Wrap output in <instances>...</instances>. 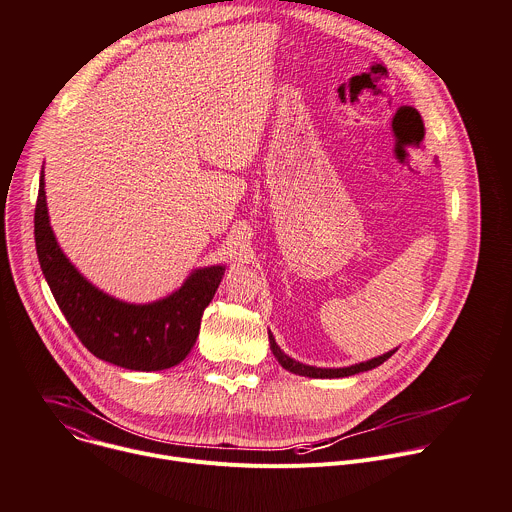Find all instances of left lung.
Masks as SVG:
<instances>
[{
	"mask_svg": "<svg viewBox=\"0 0 512 512\" xmlns=\"http://www.w3.org/2000/svg\"><path fill=\"white\" fill-rule=\"evenodd\" d=\"M269 346H271V352L273 356L277 358V362L281 364V367L289 373L294 375H302V377H310V379H342V377H350V375H356V373H364V371H371V369H377L379 364H383L387 358H391L397 348L381 354V356H375L371 360H364V362H358V364H350V367H340V369H320V367H312V364H304L300 360H294L291 356H287L275 342L273 334L269 332Z\"/></svg>",
	"mask_w": 512,
	"mask_h": 512,
	"instance_id": "left-lung-1",
	"label": "left lung"
}]
</instances>
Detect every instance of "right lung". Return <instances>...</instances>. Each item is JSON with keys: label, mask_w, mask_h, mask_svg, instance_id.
Segmentation results:
<instances>
[{"label": "right lung", "mask_w": 512, "mask_h": 512, "mask_svg": "<svg viewBox=\"0 0 512 512\" xmlns=\"http://www.w3.org/2000/svg\"><path fill=\"white\" fill-rule=\"evenodd\" d=\"M34 239L42 273L70 328L97 358L129 371H164L182 362L198 338L204 308L225 275V265L194 269L170 296L150 304H127L105 294L68 261L52 233L44 168Z\"/></svg>", "instance_id": "right-lung-1"}]
</instances>
